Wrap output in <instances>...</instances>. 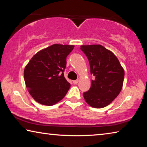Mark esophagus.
<instances>
[{"label":"esophagus","mask_w":147,"mask_h":147,"mask_svg":"<svg viewBox=\"0 0 147 147\" xmlns=\"http://www.w3.org/2000/svg\"><path fill=\"white\" fill-rule=\"evenodd\" d=\"M78 80H73V83L74 84H78Z\"/></svg>","instance_id":"1"}]
</instances>
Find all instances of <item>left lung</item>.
Wrapping results in <instances>:
<instances>
[{
  "instance_id": "obj_1",
  "label": "left lung",
  "mask_w": 147,
  "mask_h": 147,
  "mask_svg": "<svg viewBox=\"0 0 147 147\" xmlns=\"http://www.w3.org/2000/svg\"><path fill=\"white\" fill-rule=\"evenodd\" d=\"M80 49L88 57L91 74L94 77L89 90L83 94L84 99L93 108H104L120 93L124 69L115 54L102 45H81Z\"/></svg>"
}]
</instances>
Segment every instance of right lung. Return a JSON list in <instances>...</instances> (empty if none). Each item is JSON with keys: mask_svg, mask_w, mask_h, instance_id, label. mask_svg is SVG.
Listing matches in <instances>:
<instances>
[{"mask_svg": "<svg viewBox=\"0 0 147 147\" xmlns=\"http://www.w3.org/2000/svg\"><path fill=\"white\" fill-rule=\"evenodd\" d=\"M74 45L54 44L38 52L24 70L26 87L38 103L53 106L64 98L70 88L64 77L66 58Z\"/></svg>", "mask_w": 147, "mask_h": 147, "instance_id": "1", "label": "right lung"}]
</instances>
